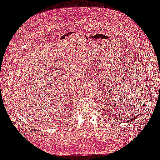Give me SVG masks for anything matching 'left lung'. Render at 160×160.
Wrapping results in <instances>:
<instances>
[{"label": "left lung", "mask_w": 160, "mask_h": 160, "mask_svg": "<svg viewBox=\"0 0 160 160\" xmlns=\"http://www.w3.org/2000/svg\"><path fill=\"white\" fill-rule=\"evenodd\" d=\"M136 118V116H135V118H132V119H131V120H129L128 122H132V120H134V119H135Z\"/></svg>", "instance_id": "8db88e82"}]
</instances>
